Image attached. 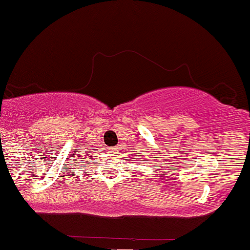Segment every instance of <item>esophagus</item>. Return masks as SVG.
<instances>
[{"label": "esophagus", "mask_w": 250, "mask_h": 250, "mask_svg": "<svg viewBox=\"0 0 250 250\" xmlns=\"http://www.w3.org/2000/svg\"><path fill=\"white\" fill-rule=\"evenodd\" d=\"M110 150H111V151H115V150H116V148H111Z\"/></svg>", "instance_id": "obj_1"}]
</instances>
